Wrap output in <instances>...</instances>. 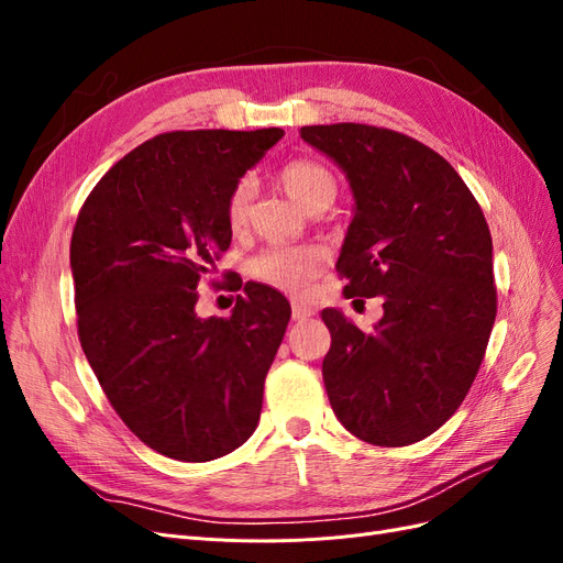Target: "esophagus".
Masks as SVG:
<instances>
[{
	"instance_id": "34e87169",
	"label": "esophagus",
	"mask_w": 563,
	"mask_h": 563,
	"mask_svg": "<svg viewBox=\"0 0 563 563\" xmlns=\"http://www.w3.org/2000/svg\"><path fill=\"white\" fill-rule=\"evenodd\" d=\"M312 314H314V310H312V308H308V305L294 302V312H291L294 321H305V319H310Z\"/></svg>"
}]
</instances>
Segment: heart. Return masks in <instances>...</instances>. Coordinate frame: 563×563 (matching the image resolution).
<instances>
[{"label":"heart","mask_w":563,"mask_h":563,"mask_svg":"<svg viewBox=\"0 0 563 563\" xmlns=\"http://www.w3.org/2000/svg\"><path fill=\"white\" fill-rule=\"evenodd\" d=\"M279 180L284 190L308 211H314L319 207L329 209L338 195L335 176L327 166L312 159L288 162L282 168ZM251 195V180H240L232 187L225 203V218L230 230L240 232L246 228ZM323 263H327V253L319 246H269L249 263V272L255 279L275 286L279 291L300 296L308 291Z\"/></svg>","instance_id":"1"}]
</instances>
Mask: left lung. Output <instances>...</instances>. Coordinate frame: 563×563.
Returning <instances> with one entry per match:
<instances>
[{
	"label": "left lung",
	"instance_id": "8db88e82",
	"mask_svg": "<svg viewBox=\"0 0 563 563\" xmlns=\"http://www.w3.org/2000/svg\"><path fill=\"white\" fill-rule=\"evenodd\" d=\"M300 139L345 174L354 216L340 249L345 298L383 296L364 333L323 310L331 350L321 376L343 428L376 446H408L463 404L496 321L493 242L455 168L404 133L302 126Z\"/></svg>",
	"mask_w": 563,
	"mask_h": 563
}]
</instances>
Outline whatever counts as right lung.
Here are the masks:
<instances>
[{
  "label": "right lung",
  "instance_id": "right-lung-1",
  "mask_svg": "<svg viewBox=\"0 0 563 563\" xmlns=\"http://www.w3.org/2000/svg\"><path fill=\"white\" fill-rule=\"evenodd\" d=\"M282 129L174 131L119 159L70 244L79 343L117 416L157 453L207 463L258 428L291 305L246 284L230 319H201L197 284L228 251L232 187Z\"/></svg>",
  "mask_w": 563,
  "mask_h": 563
}]
</instances>
